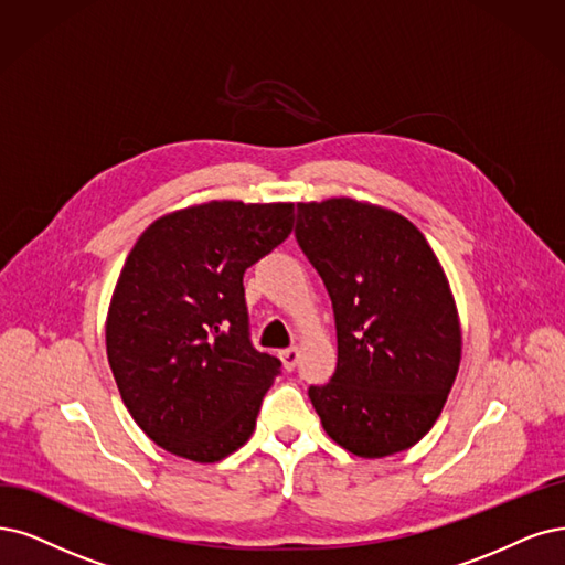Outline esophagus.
Listing matches in <instances>:
<instances>
[{"mask_svg":"<svg viewBox=\"0 0 565 565\" xmlns=\"http://www.w3.org/2000/svg\"><path fill=\"white\" fill-rule=\"evenodd\" d=\"M279 359H281V363H284V367L290 372L294 370L296 365H298V359H300V351L296 349V347H290V349H284V351H279Z\"/></svg>","mask_w":565,"mask_h":565,"instance_id":"esophagus-1","label":"esophagus"}]
</instances>
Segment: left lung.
<instances>
[{
  "label": "left lung",
  "instance_id": "1",
  "mask_svg": "<svg viewBox=\"0 0 565 565\" xmlns=\"http://www.w3.org/2000/svg\"><path fill=\"white\" fill-rule=\"evenodd\" d=\"M296 237L335 311L338 367L309 401L347 451L382 458L433 428L461 365V323L419 227L351 198L298 202Z\"/></svg>",
  "mask_w": 565,
  "mask_h": 565
}]
</instances>
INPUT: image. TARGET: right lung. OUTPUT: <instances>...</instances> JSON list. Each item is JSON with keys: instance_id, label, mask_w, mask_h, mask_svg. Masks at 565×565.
Wrapping results in <instances>:
<instances>
[{"instance_id": "1", "label": "right lung", "mask_w": 565, "mask_h": 565, "mask_svg": "<svg viewBox=\"0 0 565 565\" xmlns=\"http://www.w3.org/2000/svg\"><path fill=\"white\" fill-rule=\"evenodd\" d=\"M294 218L290 202H204L153 221L125 258L107 359L125 407L164 451L216 463L254 433L281 363L248 340L244 271Z\"/></svg>"}]
</instances>
